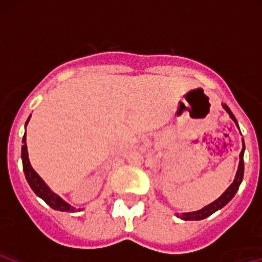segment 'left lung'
I'll use <instances>...</instances> for the list:
<instances>
[{
  "label": "left lung",
  "mask_w": 262,
  "mask_h": 262,
  "mask_svg": "<svg viewBox=\"0 0 262 262\" xmlns=\"http://www.w3.org/2000/svg\"><path fill=\"white\" fill-rule=\"evenodd\" d=\"M222 108L227 112V114L230 115L231 119L235 122V124L237 125V128H238L237 120H236L235 115L232 114V112H231L230 108H228V106L224 103H222ZM244 153H245V143H244V139H242V150L240 153V163H238V168H237V172H236L235 180H233L232 183L230 184V187L226 189L221 196L217 198L216 201L211 202L210 205H207V206H205L203 208H201V210L193 211V212H183V213H176V216H177L178 219L183 220V221H201V220L207 219L208 216H211V214L214 213L216 211L224 208L225 206L227 205V203L230 202L233 197H235L236 192L238 191V187H240V184L242 182V178H244Z\"/></svg>",
  "instance_id": "left-lung-1"
}]
</instances>
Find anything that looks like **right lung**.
Wrapping results in <instances>:
<instances>
[{
  "label": "right lung",
  "mask_w": 262,
  "mask_h": 262,
  "mask_svg": "<svg viewBox=\"0 0 262 262\" xmlns=\"http://www.w3.org/2000/svg\"><path fill=\"white\" fill-rule=\"evenodd\" d=\"M30 118L31 115L27 119L26 124H25V129H26L27 124L30 122ZM22 148H21V159H22V166H24V172H25V177H26L27 182H29L30 187H31L32 191L36 193V196H38L40 198H42L51 208L56 211H62V212H76V211H80L84 210V208H79L76 210L75 207L68 203L66 201L62 200L59 194H56L55 192L51 191L50 187L45 183V181L35 172V169L32 168L31 163H30V159H29V152H27V145H26V130H25V136L22 138Z\"/></svg>",
  "instance_id": "right-lung-1"
}]
</instances>
